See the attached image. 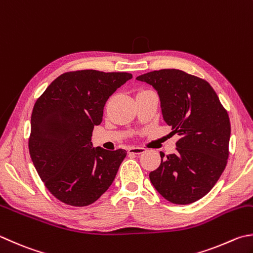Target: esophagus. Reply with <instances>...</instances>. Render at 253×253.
I'll use <instances>...</instances> for the list:
<instances>
[{
  "label": "esophagus",
  "mask_w": 253,
  "mask_h": 253,
  "mask_svg": "<svg viewBox=\"0 0 253 253\" xmlns=\"http://www.w3.org/2000/svg\"><path fill=\"white\" fill-rule=\"evenodd\" d=\"M128 154H142L145 152L144 147H135V146H131L127 149Z\"/></svg>",
  "instance_id": "1"
}]
</instances>
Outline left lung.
Masks as SVG:
<instances>
[{
  "mask_svg": "<svg viewBox=\"0 0 253 253\" xmlns=\"http://www.w3.org/2000/svg\"><path fill=\"white\" fill-rule=\"evenodd\" d=\"M136 79L156 90L164 121L180 135L173 154L161 152L151 183L170 203L196 202L211 192L227 165L229 116L206 80L183 70H154Z\"/></svg>",
  "mask_w": 253,
  "mask_h": 253,
  "instance_id": "left-lung-1",
  "label": "left lung"
}]
</instances>
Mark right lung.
Here are the masks:
<instances>
[{"instance_id":"right-lung-1","label":"right lung","mask_w":253,"mask_h":253,"mask_svg":"<svg viewBox=\"0 0 253 253\" xmlns=\"http://www.w3.org/2000/svg\"><path fill=\"white\" fill-rule=\"evenodd\" d=\"M131 78L127 73L70 71L37 99L28 149L41 179L60 202L88 206L113 183L126 151L93 147L91 136L109 97Z\"/></svg>"}]
</instances>
